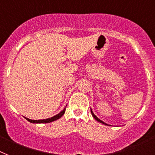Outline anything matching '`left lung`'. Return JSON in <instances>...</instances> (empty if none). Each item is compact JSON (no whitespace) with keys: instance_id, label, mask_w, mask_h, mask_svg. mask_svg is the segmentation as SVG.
Wrapping results in <instances>:
<instances>
[{"instance_id":"left-lung-1","label":"left lung","mask_w":155,"mask_h":155,"mask_svg":"<svg viewBox=\"0 0 155 155\" xmlns=\"http://www.w3.org/2000/svg\"><path fill=\"white\" fill-rule=\"evenodd\" d=\"M91 114H92V116L94 117V119H96V120H97L98 122H99V123H103V124H105V125H107L106 123H104V122H103V121H102V120H100V119H99V118H97V117L95 116V114H94V113L92 112V110H91Z\"/></svg>"}]
</instances>
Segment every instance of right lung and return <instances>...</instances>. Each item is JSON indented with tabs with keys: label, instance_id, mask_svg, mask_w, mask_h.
<instances>
[{
	"label": "right lung",
	"instance_id": "1",
	"mask_svg": "<svg viewBox=\"0 0 155 155\" xmlns=\"http://www.w3.org/2000/svg\"><path fill=\"white\" fill-rule=\"evenodd\" d=\"M65 110H66V107H65L64 109V110L61 111V112L59 113V114H56V115H55V116L51 117V118H50V119H41V120H32V119H28V118H25V119H27L28 121L30 122V123H51V122L56 121V120L59 119L60 118H61V117L63 116V114H64Z\"/></svg>",
	"mask_w": 155,
	"mask_h": 155
}]
</instances>
